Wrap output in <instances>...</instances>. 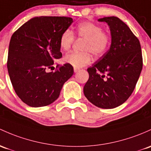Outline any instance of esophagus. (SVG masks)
Instances as JSON below:
<instances>
[{
  "instance_id": "1",
  "label": "esophagus",
  "mask_w": 151,
  "mask_h": 151,
  "mask_svg": "<svg viewBox=\"0 0 151 151\" xmlns=\"http://www.w3.org/2000/svg\"><path fill=\"white\" fill-rule=\"evenodd\" d=\"M73 70H74V72L76 73V72H78V71L79 70H80V69H79V68H74Z\"/></svg>"
}]
</instances>
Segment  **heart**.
<instances>
[{
	"label": "heart",
	"instance_id": "heart-1",
	"mask_svg": "<svg viewBox=\"0 0 151 151\" xmlns=\"http://www.w3.org/2000/svg\"><path fill=\"white\" fill-rule=\"evenodd\" d=\"M75 34L78 38L85 40L82 52H71L63 58L65 63L75 68L87 65L92 59L91 54L95 57H101L107 51L111 44V37L107 32L102 30L101 26L90 22L80 23L76 27ZM75 37L72 31H63L59 39V45L63 51L70 49Z\"/></svg>",
	"mask_w": 151,
	"mask_h": 151
}]
</instances>
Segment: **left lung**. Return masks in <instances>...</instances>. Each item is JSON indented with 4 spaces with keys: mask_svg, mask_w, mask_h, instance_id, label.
I'll list each match as a JSON object with an SVG mask.
<instances>
[{
    "mask_svg": "<svg viewBox=\"0 0 151 151\" xmlns=\"http://www.w3.org/2000/svg\"><path fill=\"white\" fill-rule=\"evenodd\" d=\"M111 31L109 50L87 69L89 78L83 88L89 101L102 109L122 104L135 88L142 68L139 40L126 24L115 17H104Z\"/></svg>",
    "mask_w": 151,
    "mask_h": 151,
    "instance_id": "8db88e82",
    "label": "left lung"
}]
</instances>
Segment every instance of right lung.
<instances>
[{
	"mask_svg": "<svg viewBox=\"0 0 151 151\" xmlns=\"http://www.w3.org/2000/svg\"><path fill=\"white\" fill-rule=\"evenodd\" d=\"M73 22L70 17H35L13 34L7 68L18 96L28 106H47L59 97L73 68L65 63L55 72L47 70L62 57L59 39Z\"/></svg>",
	"mask_w": 151,
	"mask_h": 151,
	"instance_id": "add662e5",
	"label": "right lung"
}]
</instances>
